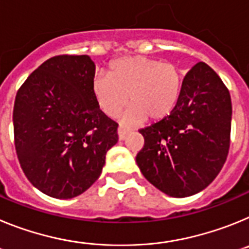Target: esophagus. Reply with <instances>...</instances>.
Returning a JSON list of instances; mask_svg holds the SVG:
<instances>
[{
    "label": "esophagus",
    "instance_id": "1",
    "mask_svg": "<svg viewBox=\"0 0 249 249\" xmlns=\"http://www.w3.org/2000/svg\"><path fill=\"white\" fill-rule=\"evenodd\" d=\"M129 133V129H127L126 127L123 126H120L118 127V138H120L121 141L124 140V138L127 137V135Z\"/></svg>",
    "mask_w": 249,
    "mask_h": 249
}]
</instances>
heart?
<instances>
[{
  "mask_svg": "<svg viewBox=\"0 0 249 249\" xmlns=\"http://www.w3.org/2000/svg\"><path fill=\"white\" fill-rule=\"evenodd\" d=\"M182 89L181 68L146 56L113 59L108 76L96 77L92 83L94 100L108 117L118 116L129 97L132 107L124 118L127 122L164 120L176 108Z\"/></svg>",
  "mask_w": 249,
  "mask_h": 249,
  "instance_id": "b5f03b06",
  "label": "heart"
}]
</instances>
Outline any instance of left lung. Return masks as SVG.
<instances>
[{
  "label": "left lung",
  "instance_id": "8db88e82",
  "mask_svg": "<svg viewBox=\"0 0 249 249\" xmlns=\"http://www.w3.org/2000/svg\"><path fill=\"white\" fill-rule=\"evenodd\" d=\"M232 102L219 76L204 62L187 72L172 113L140 129L136 162L147 181L171 197L204 190L221 172L231 144Z\"/></svg>",
  "mask_w": 249,
  "mask_h": 249
}]
</instances>
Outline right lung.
Returning <instances> with one entry per match:
<instances>
[{
    "label": "right lung",
    "instance_id": "add662e5",
    "mask_svg": "<svg viewBox=\"0 0 249 249\" xmlns=\"http://www.w3.org/2000/svg\"><path fill=\"white\" fill-rule=\"evenodd\" d=\"M94 68L86 54L51 57L17 91V158L28 181L53 198H73L89 190L118 141V123L94 100Z\"/></svg>",
    "mask_w": 249,
    "mask_h": 249
}]
</instances>
